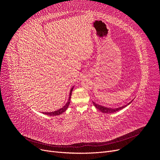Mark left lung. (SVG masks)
Segmentation results:
<instances>
[{
    "label": "left lung",
    "mask_w": 160,
    "mask_h": 160,
    "mask_svg": "<svg viewBox=\"0 0 160 160\" xmlns=\"http://www.w3.org/2000/svg\"><path fill=\"white\" fill-rule=\"evenodd\" d=\"M133 100H132V101H133ZM132 101H130V102L128 103L127 105L122 106V107H119V108H107V107H105V106H102V105H99V104H97V103H95V102H93V105H95V107L97 109H99L100 111H101V112H102V113H112L116 112V111H119V110H121V109H123V108H125V107H127L128 105H129L132 102Z\"/></svg>",
    "instance_id": "1"
}]
</instances>
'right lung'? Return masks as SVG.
Listing matches in <instances>:
<instances>
[{
	"label": "right lung",
	"mask_w": 160,
	"mask_h": 160,
	"mask_svg": "<svg viewBox=\"0 0 160 160\" xmlns=\"http://www.w3.org/2000/svg\"><path fill=\"white\" fill-rule=\"evenodd\" d=\"M73 88H74V87H72V88H71V89L70 90L69 99H68V101H67V103L65 104V105H64L63 107H62V108H61V109H58V110H57V111H52V112H42V113H44V114L47 115H50V116H54V115H59L62 114V113H64L65 111L67 110V109L68 108V106H69V104H70L71 93H72V89H73Z\"/></svg>",
	"instance_id": "add662e5"
}]
</instances>
